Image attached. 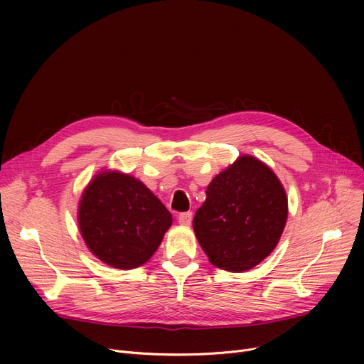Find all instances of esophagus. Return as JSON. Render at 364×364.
Listing matches in <instances>:
<instances>
[{
	"instance_id": "esophagus-1",
	"label": "esophagus",
	"mask_w": 364,
	"mask_h": 364,
	"mask_svg": "<svg viewBox=\"0 0 364 364\" xmlns=\"http://www.w3.org/2000/svg\"><path fill=\"white\" fill-rule=\"evenodd\" d=\"M178 223L181 225H190L192 224V213H183L178 215Z\"/></svg>"
}]
</instances>
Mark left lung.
Wrapping results in <instances>:
<instances>
[{
    "instance_id": "8db88e82",
    "label": "left lung",
    "mask_w": 364,
    "mask_h": 364,
    "mask_svg": "<svg viewBox=\"0 0 364 364\" xmlns=\"http://www.w3.org/2000/svg\"><path fill=\"white\" fill-rule=\"evenodd\" d=\"M288 220V196L274 171L243 155L206 187L193 230L209 262L242 273L254 269L277 246Z\"/></svg>"
}]
</instances>
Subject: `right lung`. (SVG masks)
<instances>
[{"instance_id": "obj_1", "label": "right lung", "mask_w": 364, "mask_h": 364, "mask_svg": "<svg viewBox=\"0 0 364 364\" xmlns=\"http://www.w3.org/2000/svg\"><path fill=\"white\" fill-rule=\"evenodd\" d=\"M171 224V213L144 183L121 171L97 172L78 205V225L88 250L119 270L147 262Z\"/></svg>"}]
</instances>
